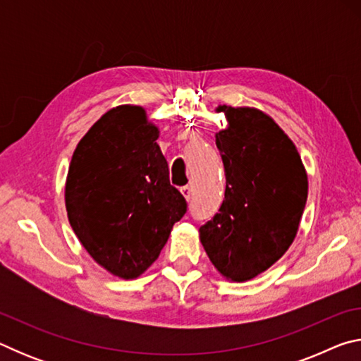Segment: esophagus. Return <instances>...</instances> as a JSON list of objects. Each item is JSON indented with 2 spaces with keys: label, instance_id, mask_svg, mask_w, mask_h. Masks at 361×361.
Returning <instances> with one entry per match:
<instances>
[{
  "label": "esophagus",
  "instance_id": "esophagus-1",
  "mask_svg": "<svg viewBox=\"0 0 361 361\" xmlns=\"http://www.w3.org/2000/svg\"><path fill=\"white\" fill-rule=\"evenodd\" d=\"M180 191H181V194H183V195H185V199H186V200L191 199V195H192V189H191V186H183V188L180 189Z\"/></svg>",
  "mask_w": 361,
  "mask_h": 361
}]
</instances>
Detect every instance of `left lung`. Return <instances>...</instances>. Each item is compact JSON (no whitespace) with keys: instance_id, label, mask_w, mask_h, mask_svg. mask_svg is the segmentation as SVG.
<instances>
[{"instance_id":"left-lung-1","label":"left lung","mask_w":361,"mask_h":361,"mask_svg":"<svg viewBox=\"0 0 361 361\" xmlns=\"http://www.w3.org/2000/svg\"><path fill=\"white\" fill-rule=\"evenodd\" d=\"M228 129L216 133L226 191L200 242L216 271L247 282L282 258L307 200V175L286 133L259 109L218 106Z\"/></svg>"}]
</instances>
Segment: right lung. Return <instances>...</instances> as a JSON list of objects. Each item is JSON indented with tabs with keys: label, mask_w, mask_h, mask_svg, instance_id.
I'll use <instances>...</instances> for the list:
<instances>
[{
	"label": "right lung",
	"mask_w": 361,
	"mask_h": 361,
	"mask_svg": "<svg viewBox=\"0 0 361 361\" xmlns=\"http://www.w3.org/2000/svg\"><path fill=\"white\" fill-rule=\"evenodd\" d=\"M157 138L142 106H116L78 143L66 176L73 231L87 253L121 279H137L157 259L188 209L170 185Z\"/></svg>",
	"instance_id": "add662e5"
}]
</instances>
